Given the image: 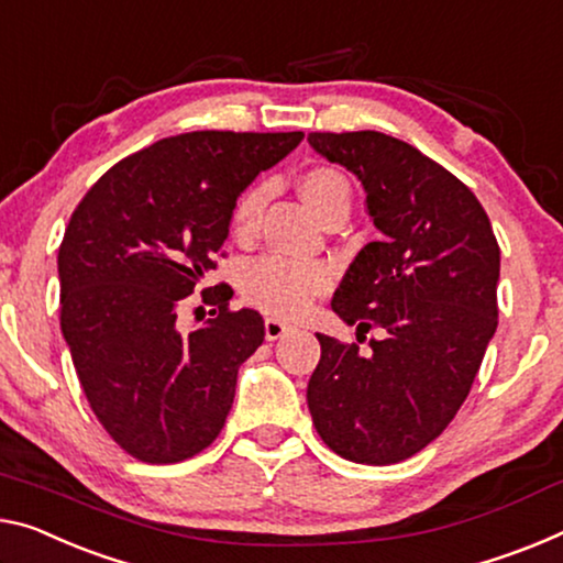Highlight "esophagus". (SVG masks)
I'll return each mask as SVG.
<instances>
[{
  "label": "esophagus",
  "mask_w": 563,
  "mask_h": 563,
  "mask_svg": "<svg viewBox=\"0 0 563 563\" xmlns=\"http://www.w3.org/2000/svg\"><path fill=\"white\" fill-rule=\"evenodd\" d=\"M264 332H266V340L274 342V340H282L284 334H289V332H291V327H289V324H284V322H279V319L269 317V319H266V322H264Z\"/></svg>",
  "instance_id": "1"
}]
</instances>
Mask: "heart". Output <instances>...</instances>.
<instances>
[{"label":"heart","instance_id":"obj_1","mask_svg":"<svg viewBox=\"0 0 563 563\" xmlns=\"http://www.w3.org/2000/svg\"><path fill=\"white\" fill-rule=\"evenodd\" d=\"M299 196L319 221L336 211H350L352 188L344 173L330 166H314L299 176ZM269 191L252 186L231 211V231L239 241L256 236ZM334 274L327 264L294 262L284 256H262L241 266L239 289L246 305L274 319H299L317 297L332 289Z\"/></svg>","mask_w":563,"mask_h":563}]
</instances>
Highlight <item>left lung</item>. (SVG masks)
Instances as JSON below:
<instances>
[{
    "label": "left lung",
    "mask_w": 563,
    "mask_h": 563,
    "mask_svg": "<svg viewBox=\"0 0 563 563\" xmlns=\"http://www.w3.org/2000/svg\"><path fill=\"white\" fill-rule=\"evenodd\" d=\"M365 188L383 241L354 256L334 314L369 352L317 334L307 402L319 438L354 463L420 453L461 410L498 327L500 249L478 198L410 143L377 131L309 133Z\"/></svg>",
    "instance_id": "1"
}]
</instances>
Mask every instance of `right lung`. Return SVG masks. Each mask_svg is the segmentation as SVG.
Wrapping results in <instances>:
<instances>
[{"label":"right lung","mask_w":563,"mask_h":563,"mask_svg":"<svg viewBox=\"0 0 563 563\" xmlns=\"http://www.w3.org/2000/svg\"><path fill=\"white\" fill-rule=\"evenodd\" d=\"M301 137H163L115 163L75 209L57 254L59 327L92 412L137 461H186L227 422L264 319L231 311L227 284L209 291L216 309L201 327L184 330L178 309L216 269L236 198Z\"/></svg>","instance_id":"obj_1"}]
</instances>
